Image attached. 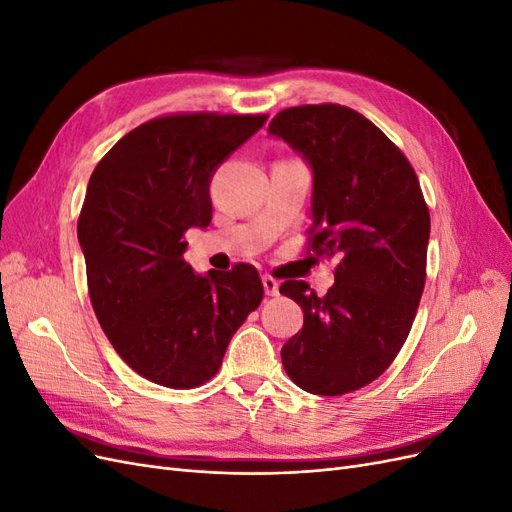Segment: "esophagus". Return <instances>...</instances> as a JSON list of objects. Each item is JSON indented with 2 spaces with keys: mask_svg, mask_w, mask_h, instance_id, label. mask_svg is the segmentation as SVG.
<instances>
[{
  "mask_svg": "<svg viewBox=\"0 0 512 512\" xmlns=\"http://www.w3.org/2000/svg\"><path fill=\"white\" fill-rule=\"evenodd\" d=\"M262 286H265V292L269 294V297H277V294H280V282H277L271 275L262 277Z\"/></svg>",
  "mask_w": 512,
  "mask_h": 512,
  "instance_id": "esophagus-1",
  "label": "esophagus"
}]
</instances>
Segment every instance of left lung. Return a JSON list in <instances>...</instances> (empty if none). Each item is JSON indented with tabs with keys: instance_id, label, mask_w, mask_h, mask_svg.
Segmentation results:
<instances>
[{
	"instance_id": "8db88e82",
	"label": "left lung",
	"mask_w": 512,
	"mask_h": 512,
	"mask_svg": "<svg viewBox=\"0 0 512 512\" xmlns=\"http://www.w3.org/2000/svg\"><path fill=\"white\" fill-rule=\"evenodd\" d=\"M269 132L312 166L307 254L337 262L322 297L305 282L280 286L303 309L282 363L299 389L346 395L382 376L408 339L427 277L429 209L408 158L348 106L284 108Z\"/></svg>"
}]
</instances>
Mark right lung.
<instances>
[{
  "instance_id": "right-lung-1",
  "label": "right lung",
  "mask_w": 512,
  "mask_h": 512,
  "mask_svg": "<svg viewBox=\"0 0 512 512\" xmlns=\"http://www.w3.org/2000/svg\"><path fill=\"white\" fill-rule=\"evenodd\" d=\"M267 115L175 113L128 132L91 173L79 215L87 290L108 342L138 376L196 389L265 297L256 267L196 275L185 232L211 222V177Z\"/></svg>"
}]
</instances>
